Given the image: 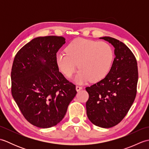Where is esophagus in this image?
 <instances>
[{"label": "esophagus", "instance_id": "34e87169", "mask_svg": "<svg viewBox=\"0 0 149 149\" xmlns=\"http://www.w3.org/2000/svg\"><path fill=\"white\" fill-rule=\"evenodd\" d=\"M75 89H76L77 91H80L81 90L83 89V88H82L81 86H76V88H75Z\"/></svg>", "mask_w": 149, "mask_h": 149}]
</instances>
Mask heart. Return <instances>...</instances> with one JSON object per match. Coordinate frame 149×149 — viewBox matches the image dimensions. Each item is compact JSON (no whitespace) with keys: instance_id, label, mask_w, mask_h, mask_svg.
Segmentation results:
<instances>
[{"instance_id":"b5f03b06","label":"heart","mask_w":149,"mask_h":149,"mask_svg":"<svg viewBox=\"0 0 149 149\" xmlns=\"http://www.w3.org/2000/svg\"><path fill=\"white\" fill-rule=\"evenodd\" d=\"M66 54L58 53L56 62L59 70L70 77L80 68L75 79L83 83L90 79L97 82L108 74L113 60V51L105 42L77 38L66 46Z\"/></svg>"}]
</instances>
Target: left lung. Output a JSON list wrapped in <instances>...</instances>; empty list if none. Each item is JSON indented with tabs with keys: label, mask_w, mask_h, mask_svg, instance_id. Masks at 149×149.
Wrapping results in <instances>:
<instances>
[{
	"label": "left lung",
	"mask_w": 149,
	"mask_h": 149,
	"mask_svg": "<svg viewBox=\"0 0 149 149\" xmlns=\"http://www.w3.org/2000/svg\"><path fill=\"white\" fill-rule=\"evenodd\" d=\"M115 47V59L106 77L86 87L88 118L94 125L109 128L127 115L137 92L138 71L133 53L124 43L113 38H100Z\"/></svg>",
	"instance_id": "8db88e82"
}]
</instances>
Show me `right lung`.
I'll return each instance as SVG.
<instances>
[{
    "mask_svg": "<svg viewBox=\"0 0 149 149\" xmlns=\"http://www.w3.org/2000/svg\"><path fill=\"white\" fill-rule=\"evenodd\" d=\"M65 43L62 36L36 38L19 50L13 63L12 96L24 118L38 127L61 122L77 93L56 65V53Z\"/></svg>",
    "mask_w": 149,
    "mask_h": 149,
    "instance_id": "add662e5",
    "label": "right lung"
}]
</instances>
